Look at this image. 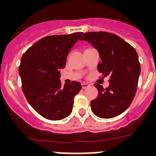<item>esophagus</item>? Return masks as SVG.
<instances>
[{"label":"esophagus","instance_id":"obj_1","mask_svg":"<svg viewBox=\"0 0 156 156\" xmlns=\"http://www.w3.org/2000/svg\"><path fill=\"white\" fill-rule=\"evenodd\" d=\"M88 87H90V85H89V84H87V83H82V88L83 89L87 88Z\"/></svg>","mask_w":156,"mask_h":156}]
</instances>
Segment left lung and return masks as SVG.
I'll return each instance as SVG.
<instances>
[{
  "label": "left lung",
  "instance_id": "obj_1",
  "mask_svg": "<svg viewBox=\"0 0 156 156\" xmlns=\"http://www.w3.org/2000/svg\"><path fill=\"white\" fill-rule=\"evenodd\" d=\"M85 40L99 51L101 63L97 69L104 77L110 76V85L105 89L98 83L97 99L91 101L95 115L102 119L116 117L125 111L133 101L141 72L136 50L120 37L107 32L84 33Z\"/></svg>",
  "mask_w": 156,
  "mask_h": 156
}]
</instances>
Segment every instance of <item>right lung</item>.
Returning a JSON list of instances; mask_svg holds the SVG:
<instances>
[{
  "label": "right lung",
  "mask_w": 156,
  "mask_h": 156,
  "mask_svg": "<svg viewBox=\"0 0 156 156\" xmlns=\"http://www.w3.org/2000/svg\"><path fill=\"white\" fill-rule=\"evenodd\" d=\"M83 33L45 37L23 55L19 67L23 92L33 109L50 120H60L72 112L80 83L61 86L60 71L69 52Z\"/></svg>",
  "instance_id": "add662e5"
}]
</instances>
